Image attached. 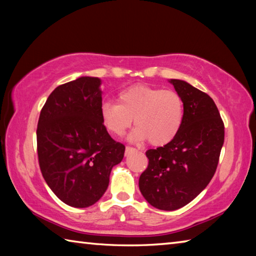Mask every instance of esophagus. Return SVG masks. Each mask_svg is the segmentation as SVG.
Wrapping results in <instances>:
<instances>
[{"instance_id":"1","label":"esophagus","mask_w":256,"mask_h":256,"mask_svg":"<svg viewBox=\"0 0 256 256\" xmlns=\"http://www.w3.org/2000/svg\"><path fill=\"white\" fill-rule=\"evenodd\" d=\"M136 149L132 148V146H126V148H125V156H128L132 152H136Z\"/></svg>"}]
</instances>
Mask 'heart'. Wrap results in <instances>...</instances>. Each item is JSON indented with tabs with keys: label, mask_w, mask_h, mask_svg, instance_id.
<instances>
[{
	"label": "heart",
	"mask_w": 256,
	"mask_h": 256,
	"mask_svg": "<svg viewBox=\"0 0 256 256\" xmlns=\"http://www.w3.org/2000/svg\"><path fill=\"white\" fill-rule=\"evenodd\" d=\"M102 122L114 136H123L134 118V142L149 140L152 146H164L178 134L184 120L183 99L176 92L146 84L130 86L118 94V102H102Z\"/></svg>",
	"instance_id": "b5f03b06"
}]
</instances>
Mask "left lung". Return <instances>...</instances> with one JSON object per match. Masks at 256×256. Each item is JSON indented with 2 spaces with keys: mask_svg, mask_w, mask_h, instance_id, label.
I'll return each instance as SVG.
<instances>
[{
  "mask_svg": "<svg viewBox=\"0 0 256 256\" xmlns=\"http://www.w3.org/2000/svg\"><path fill=\"white\" fill-rule=\"evenodd\" d=\"M170 82L183 99V124L170 144L146 151L149 164L138 180L146 200L164 211L186 206L206 188L224 140V122L209 94L183 80Z\"/></svg>",
  "mask_w": 256,
  "mask_h": 256,
  "instance_id": "obj_1",
  "label": "left lung"
}]
</instances>
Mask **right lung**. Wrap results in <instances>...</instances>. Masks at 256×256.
I'll return each mask as SVG.
<instances>
[{
    "mask_svg": "<svg viewBox=\"0 0 256 256\" xmlns=\"http://www.w3.org/2000/svg\"><path fill=\"white\" fill-rule=\"evenodd\" d=\"M102 80L80 76L60 84L47 98L37 126V152L42 177L66 204L86 208L106 192L112 168L125 146L102 124Z\"/></svg>",
    "mask_w": 256,
    "mask_h": 256,
    "instance_id": "add662e5",
    "label": "right lung"
}]
</instances>
